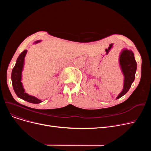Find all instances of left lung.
Instances as JSON below:
<instances>
[{
  "mask_svg": "<svg viewBox=\"0 0 151 151\" xmlns=\"http://www.w3.org/2000/svg\"><path fill=\"white\" fill-rule=\"evenodd\" d=\"M119 62L124 75V86L121 92L118 95L116 99H118L129 91L132 84L134 80L137 71V63L134 59V54L130 50L123 49L119 58Z\"/></svg>",
  "mask_w": 151,
  "mask_h": 151,
  "instance_id": "left-lung-1",
  "label": "left lung"
}]
</instances>
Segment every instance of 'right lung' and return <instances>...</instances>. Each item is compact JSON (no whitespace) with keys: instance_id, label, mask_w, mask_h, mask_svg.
<instances>
[{"instance_id":"right-lung-1","label":"right lung","mask_w":151,"mask_h":151,"mask_svg":"<svg viewBox=\"0 0 151 151\" xmlns=\"http://www.w3.org/2000/svg\"><path fill=\"white\" fill-rule=\"evenodd\" d=\"M41 42V40H37L35 42L34 44L38 43ZM27 51L24 50L19 55L17 59V62L14 67H13L12 72V81L13 88L14 91V92L17 96L24 100H26L32 104H40L42 102L41 100H39L34 96H32L25 92V90L23 88V86L21 82L22 80V71L23 70L24 64V58L27 54Z\"/></svg>"}]
</instances>
